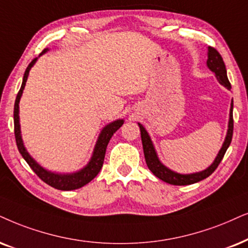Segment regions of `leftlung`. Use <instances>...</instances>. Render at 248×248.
<instances>
[{
  "instance_id": "left-lung-1",
  "label": "left lung",
  "mask_w": 248,
  "mask_h": 248,
  "mask_svg": "<svg viewBox=\"0 0 248 248\" xmlns=\"http://www.w3.org/2000/svg\"><path fill=\"white\" fill-rule=\"evenodd\" d=\"M207 66L209 67V70L214 72L216 78H217L218 82L223 84L224 87H227L228 89H230L231 84L228 80L227 70H225L223 58H222L220 52H218L215 48H213V46H208ZM232 111H233V101L231 102L230 119H229V129H228L227 137H225V140L223 145H222V149L220 150V152H218L217 156L215 158L214 162H213L207 169H205V170L199 171V173H194V174H186V175L177 174L175 173V171H171L170 169H168L167 167H165V166L160 162V160L158 159V155H156L155 146H153L152 140L150 139L149 134L146 133V130L144 129L142 124H139L140 129V137H142L144 156H145L147 167H149L150 170H151L156 177L160 178L161 181L166 182V183L173 184V186H189V184L197 183V182L208 177L209 175L214 173L215 169L217 168L218 165H220V162L222 161V159H223L225 152H227L229 145H230L231 140H232V134H233Z\"/></svg>"
}]
</instances>
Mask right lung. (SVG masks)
<instances>
[{"mask_svg": "<svg viewBox=\"0 0 248 248\" xmlns=\"http://www.w3.org/2000/svg\"><path fill=\"white\" fill-rule=\"evenodd\" d=\"M48 49H45L42 51V54H45ZM41 54V55H42ZM37 61V57L34 58L32 62H30L26 71H25L23 83H21V87L19 92L17 93V97H16L15 102V108H14V121H15V137H16V143H17V147L19 150L20 155H23V158L26 160V162L30 165V167L33 169V171L35 173L37 176H39L41 180H42L45 183L48 184V186L55 187V189L62 190V191H70V190H75L79 189V187H82L83 186L89 183L90 181L93 180L97 176V174L99 173L103 167V162H104L105 158V152L106 147H108V144L111 140V137L113 136V134L117 131L119 128L122 126L124 124V120H117L113 121L112 124H108V126L104 127V129L102 130L101 135H99L98 140H97L95 150H93L92 160L89 161L86 167L81 169L80 171L73 174H55L51 173V171L46 170L45 168H42L41 166L37 164V162L34 160V159L28 155L26 149L24 147L23 140H21L20 136V124H19V101L21 93H23V90L25 88V84H26L28 73H30L31 67L35 64Z\"/></svg>", "mask_w": 248, "mask_h": 248, "instance_id": "right-lung-1", "label": "right lung"}]
</instances>
